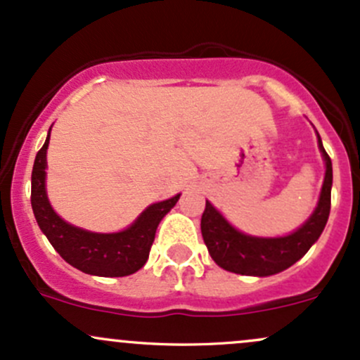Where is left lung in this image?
<instances>
[{
  "label": "left lung",
  "mask_w": 360,
  "mask_h": 360,
  "mask_svg": "<svg viewBox=\"0 0 360 360\" xmlns=\"http://www.w3.org/2000/svg\"><path fill=\"white\" fill-rule=\"evenodd\" d=\"M318 148L326 166L318 206L302 226L285 237H252L243 233L231 226L225 216L206 200V210L200 218V231L212 261L219 268L245 276H271L295 264L318 242L330 216L333 185V166L323 148L319 134Z\"/></svg>",
  "instance_id": "1"
}]
</instances>
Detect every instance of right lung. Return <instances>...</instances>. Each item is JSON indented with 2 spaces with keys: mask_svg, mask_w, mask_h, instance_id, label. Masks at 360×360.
I'll return each mask as SVG.
<instances>
[{
  "mask_svg": "<svg viewBox=\"0 0 360 360\" xmlns=\"http://www.w3.org/2000/svg\"><path fill=\"white\" fill-rule=\"evenodd\" d=\"M49 129L44 146L37 153L32 168L30 204L42 233L68 264L94 276H129L142 268L149 257L158 225L179 202L180 194L161 202L150 204L129 228L115 233H96L73 226L56 214L46 192V154Z\"/></svg>",
  "mask_w": 360,
  "mask_h": 360,
  "instance_id": "right-lung-1",
  "label": "right lung"
}]
</instances>
